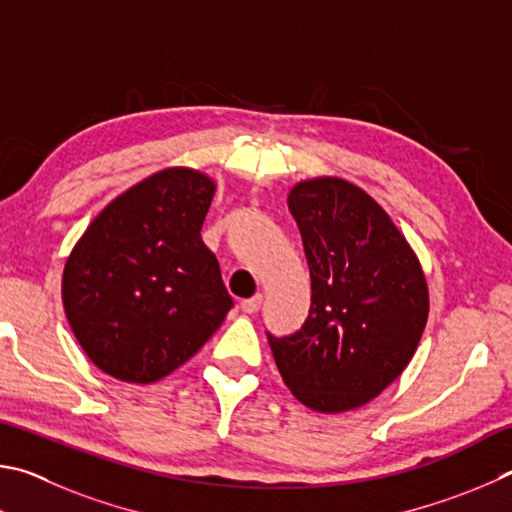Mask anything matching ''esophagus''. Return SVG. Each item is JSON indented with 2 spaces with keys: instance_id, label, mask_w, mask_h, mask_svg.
Wrapping results in <instances>:
<instances>
[{
  "instance_id": "34e87169",
  "label": "esophagus",
  "mask_w": 512,
  "mask_h": 512,
  "mask_svg": "<svg viewBox=\"0 0 512 512\" xmlns=\"http://www.w3.org/2000/svg\"><path fill=\"white\" fill-rule=\"evenodd\" d=\"M261 303H263V294H256V297L240 301V310L245 312V315H254V312L261 310Z\"/></svg>"
}]
</instances>
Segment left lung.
<instances>
[{"label":"left lung","mask_w":512,"mask_h":512,"mask_svg":"<svg viewBox=\"0 0 512 512\" xmlns=\"http://www.w3.org/2000/svg\"><path fill=\"white\" fill-rule=\"evenodd\" d=\"M312 303L290 337L267 333L294 398L339 414L378 398L414 357L429 315L425 274L387 211L346 179L315 177L288 195Z\"/></svg>","instance_id":"obj_1"}]
</instances>
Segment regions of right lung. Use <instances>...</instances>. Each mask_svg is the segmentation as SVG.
Wrapping results in <instances>:
<instances>
[{
    "instance_id": "add662e5",
    "label": "right lung",
    "mask_w": 512,
    "mask_h": 512,
    "mask_svg": "<svg viewBox=\"0 0 512 512\" xmlns=\"http://www.w3.org/2000/svg\"><path fill=\"white\" fill-rule=\"evenodd\" d=\"M215 184L166 168L96 215L62 272V306L89 360L150 384L200 351L233 308L200 229Z\"/></svg>"
}]
</instances>
